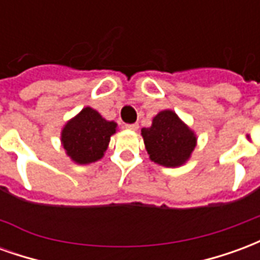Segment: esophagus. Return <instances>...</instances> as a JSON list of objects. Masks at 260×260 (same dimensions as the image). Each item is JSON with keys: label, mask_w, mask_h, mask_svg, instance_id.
<instances>
[{"label": "esophagus", "mask_w": 260, "mask_h": 260, "mask_svg": "<svg viewBox=\"0 0 260 260\" xmlns=\"http://www.w3.org/2000/svg\"><path fill=\"white\" fill-rule=\"evenodd\" d=\"M125 128H126V129H131V131H138L139 125L138 124H126L125 125Z\"/></svg>", "instance_id": "esophagus-1"}]
</instances>
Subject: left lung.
Wrapping results in <instances>:
<instances>
[{
	"mask_svg": "<svg viewBox=\"0 0 260 260\" xmlns=\"http://www.w3.org/2000/svg\"><path fill=\"white\" fill-rule=\"evenodd\" d=\"M142 136L150 158L166 167L185 163L196 146L193 132L170 110L158 113L152 126L142 129Z\"/></svg>",
	"mask_w": 260,
	"mask_h": 260,
	"instance_id": "left-lung-1",
	"label": "left lung"
}]
</instances>
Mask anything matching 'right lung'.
Returning a JSON list of instances; mask_svg holds the SVG:
<instances>
[{"label": "right lung", "instance_id": "obj_1", "mask_svg": "<svg viewBox=\"0 0 260 260\" xmlns=\"http://www.w3.org/2000/svg\"><path fill=\"white\" fill-rule=\"evenodd\" d=\"M115 128V122L106 121L96 110L86 107L65 125L61 141L74 161L89 164L103 157Z\"/></svg>", "mask_w": 260, "mask_h": 260}]
</instances>
